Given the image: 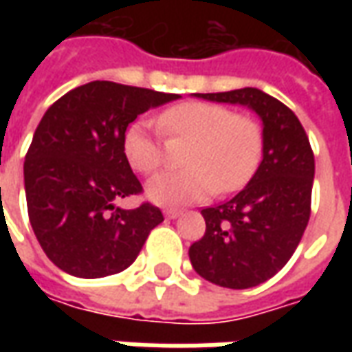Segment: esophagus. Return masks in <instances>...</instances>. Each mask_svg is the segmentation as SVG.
<instances>
[{
	"label": "esophagus",
	"instance_id": "esophagus-1",
	"mask_svg": "<svg viewBox=\"0 0 352 352\" xmlns=\"http://www.w3.org/2000/svg\"><path fill=\"white\" fill-rule=\"evenodd\" d=\"M164 214H166V219H177V217L181 214V211H179V209H166Z\"/></svg>",
	"mask_w": 352,
	"mask_h": 352
}]
</instances>
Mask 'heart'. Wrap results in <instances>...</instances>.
I'll list each match as a JSON object with an SVG mask.
<instances>
[{"mask_svg": "<svg viewBox=\"0 0 352 352\" xmlns=\"http://www.w3.org/2000/svg\"><path fill=\"white\" fill-rule=\"evenodd\" d=\"M158 126L169 138L192 141L184 171H164L146 183V198L160 207H183L204 201L214 192L241 188L256 171L262 156V130L249 116L228 107L188 101L164 111ZM126 160L143 175L162 162V145L145 122L130 124L122 138Z\"/></svg>", "mask_w": 352, "mask_h": 352, "instance_id": "heart-1", "label": "heart"}]
</instances>
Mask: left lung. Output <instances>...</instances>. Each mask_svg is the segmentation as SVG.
Wrapping results in <instances>:
<instances>
[{
    "instance_id": "obj_1",
    "label": "left lung",
    "mask_w": 352,
    "mask_h": 352,
    "mask_svg": "<svg viewBox=\"0 0 352 352\" xmlns=\"http://www.w3.org/2000/svg\"><path fill=\"white\" fill-rule=\"evenodd\" d=\"M243 105L262 120V162L243 190L201 211L206 234L190 245L192 267L209 283L251 288L272 279L294 254L311 213L315 158L290 109L258 88L194 94Z\"/></svg>"
}]
</instances>
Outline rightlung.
<instances>
[{
  "mask_svg": "<svg viewBox=\"0 0 352 352\" xmlns=\"http://www.w3.org/2000/svg\"><path fill=\"white\" fill-rule=\"evenodd\" d=\"M179 98L92 80L47 109L26 154L24 188L35 237L62 272L82 279L124 272L164 221L151 204L115 206L141 192L122 138L138 115Z\"/></svg>",
  "mask_w": 352,
  "mask_h": 352,
  "instance_id": "obj_1",
  "label": "right lung"
}]
</instances>
